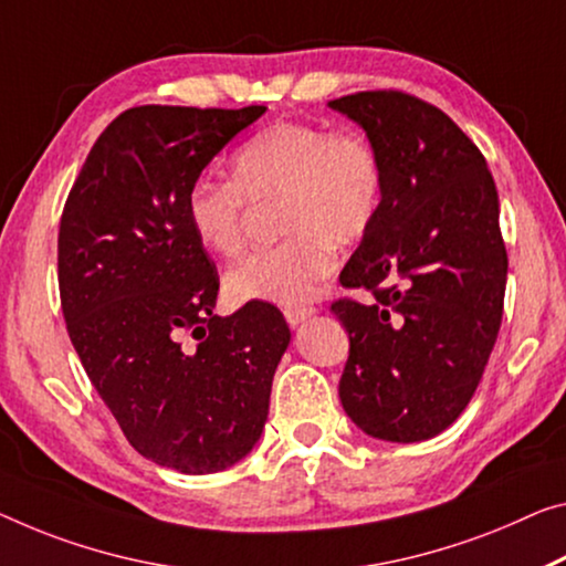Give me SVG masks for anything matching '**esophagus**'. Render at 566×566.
<instances>
[{
    "instance_id": "esophagus-1",
    "label": "esophagus",
    "mask_w": 566,
    "mask_h": 566,
    "mask_svg": "<svg viewBox=\"0 0 566 566\" xmlns=\"http://www.w3.org/2000/svg\"><path fill=\"white\" fill-rule=\"evenodd\" d=\"M313 313H316V306H285V308H283V316H285V321H289L291 326H295V324H301V321L311 318Z\"/></svg>"
}]
</instances>
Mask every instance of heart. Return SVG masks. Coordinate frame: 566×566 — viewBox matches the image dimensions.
I'll return each instance as SVG.
<instances>
[{"mask_svg": "<svg viewBox=\"0 0 566 566\" xmlns=\"http://www.w3.org/2000/svg\"><path fill=\"white\" fill-rule=\"evenodd\" d=\"M232 179L197 177L187 189V224L207 253L240 255L250 205L277 202L275 248L224 275L232 303L301 306L336 271V245L367 238L385 207L387 171L361 128L277 120L250 136L230 159Z\"/></svg>", "mask_w": 566, "mask_h": 566, "instance_id": "1", "label": "heart"}]
</instances>
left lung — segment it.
I'll return each instance as SVG.
<instances>
[{"label":"left lung","mask_w":566,"mask_h":566,"mask_svg":"<svg viewBox=\"0 0 566 566\" xmlns=\"http://www.w3.org/2000/svg\"><path fill=\"white\" fill-rule=\"evenodd\" d=\"M328 106L364 126L387 171L379 220L338 275L369 301L332 303L349 332L338 397L371 438L420 442L465 410L499 336V192L481 149L432 103L389 88Z\"/></svg>","instance_id":"8db88e82"}]
</instances>
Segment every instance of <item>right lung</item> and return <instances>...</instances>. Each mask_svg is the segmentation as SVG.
Returning a JSON list of instances; mask_svg holds the SVG:
<instances>
[{"label": "right lung", "mask_w": 566, "mask_h": 566, "mask_svg": "<svg viewBox=\"0 0 566 566\" xmlns=\"http://www.w3.org/2000/svg\"><path fill=\"white\" fill-rule=\"evenodd\" d=\"M265 106H136L103 128L60 217V306L81 364L126 440L179 473L238 463L263 432L283 313L214 316L220 275L185 197Z\"/></svg>", "instance_id": "obj_1"}]
</instances>
